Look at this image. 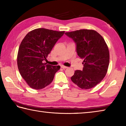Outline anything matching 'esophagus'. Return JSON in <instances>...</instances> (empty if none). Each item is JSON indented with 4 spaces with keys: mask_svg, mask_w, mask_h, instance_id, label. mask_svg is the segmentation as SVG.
I'll return each instance as SVG.
<instances>
[{
    "mask_svg": "<svg viewBox=\"0 0 126 126\" xmlns=\"http://www.w3.org/2000/svg\"><path fill=\"white\" fill-rule=\"evenodd\" d=\"M61 68H63V69H66V68H67L68 67L64 65H61Z\"/></svg>",
    "mask_w": 126,
    "mask_h": 126,
    "instance_id": "obj_1",
    "label": "esophagus"
}]
</instances>
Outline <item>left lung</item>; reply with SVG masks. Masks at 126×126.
Wrapping results in <instances>:
<instances>
[{
	"mask_svg": "<svg viewBox=\"0 0 126 126\" xmlns=\"http://www.w3.org/2000/svg\"><path fill=\"white\" fill-rule=\"evenodd\" d=\"M65 34L75 42L78 56L83 59V70L74 72L72 81L82 89L93 88L103 80L108 71L110 52L105 40L92 29H80Z\"/></svg>",
	"mask_w": 126,
	"mask_h": 126,
	"instance_id": "1",
	"label": "left lung"
}]
</instances>
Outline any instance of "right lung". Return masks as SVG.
<instances>
[{"mask_svg": "<svg viewBox=\"0 0 126 126\" xmlns=\"http://www.w3.org/2000/svg\"><path fill=\"white\" fill-rule=\"evenodd\" d=\"M64 31L38 28L27 34L18 49L17 64L21 76L32 88L40 89L51 83L60 66L43 63Z\"/></svg>", "mask_w": 126, "mask_h": 126, "instance_id": "add662e5", "label": "right lung"}]
</instances>
